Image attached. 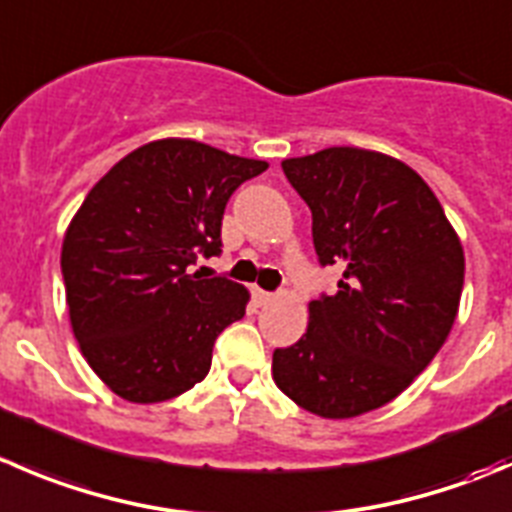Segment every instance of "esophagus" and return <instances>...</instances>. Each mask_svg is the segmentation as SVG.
I'll return each instance as SVG.
<instances>
[{"mask_svg":"<svg viewBox=\"0 0 512 512\" xmlns=\"http://www.w3.org/2000/svg\"><path fill=\"white\" fill-rule=\"evenodd\" d=\"M252 297H255V302L257 305H270L272 300H275V295H272V292H265V290H260V287H255V290H252Z\"/></svg>","mask_w":512,"mask_h":512,"instance_id":"34e87169","label":"esophagus"}]
</instances>
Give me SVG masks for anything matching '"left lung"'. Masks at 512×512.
I'll list each match as a JSON object with an SVG mask.
<instances>
[{
    "instance_id": "obj_1",
    "label": "left lung",
    "mask_w": 512,
    "mask_h": 512,
    "mask_svg": "<svg viewBox=\"0 0 512 512\" xmlns=\"http://www.w3.org/2000/svg\"><path fill=\"white\" fill-rule=\"evenodd\" d=\"M312 212L337 292L307 305V332L272 355L275 385L307 413L347 420L398 398L433 362L458 317L460 237L428 182L390 155L327 147L282 160Z\"/></svg>"
}]
</instances>
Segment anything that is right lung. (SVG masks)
I'll list each match as a JSON object with an SVG mask.
<instances>
[{
	"label": "right lung",
	"instance_id": "1",
	"mask_svg": "<svg viewBox=\"0 0 512 512\" xmlns=\"http://www.w3.org/2000/svg\"><path fill=\"white\" fill-rule=\"evenodd\" d=\"M267 162L182 137L117 162L74 212L62 242L72 332L94 375L127 403L152 405L210 372L217 335L245 315L250 290L202 280L220 252L225 205Z\"/></svg>",
	"mask_w": 512,
	"mask_h": 512
}]
</instances>
